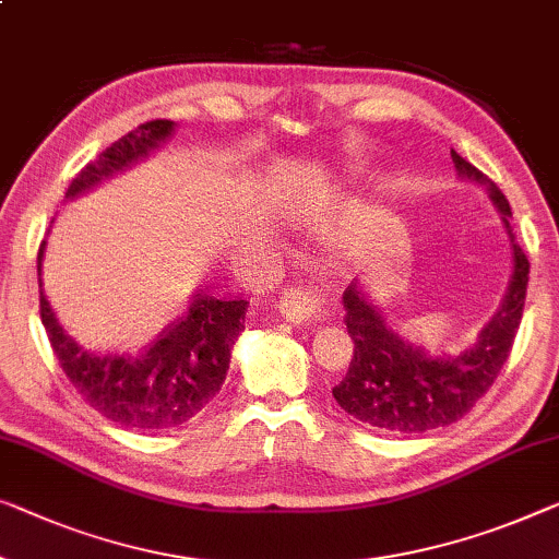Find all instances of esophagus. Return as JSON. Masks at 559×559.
<instances>
[{"label": "esophagus", "mask_w": 559, "mask_h": 559, "mask_svg": "<svg viewBox=\"0 0 559 559\" xmlns=\"http://www.w3.org/2000/svg\"><path fill=\"white\" fill-rule=\"evenodd\" d=\"M278 308H281V313L294 323L316 321L321 313V298H319V294H313L311 288L290 286L281 294Z\"/></svg>", "instance_id": "obj_1"}]
</instances>
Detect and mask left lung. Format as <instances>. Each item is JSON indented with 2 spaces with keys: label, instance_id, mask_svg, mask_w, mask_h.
Instances as JSON below:
<instances>
[{
  "label": "left lung",
  "instance_id": "8db88e82",
  "mask_svg": "<svg viewBox=\"0 0 559 559\" xmlns=\"http://www.w3.org/2000/svg\"><path fill=\"white\" fill-rule=\"evenodd\" d=\"M452 160L462 178L487 186L489 198L504 215V226L510 230L512 207L502 190L454 150ZM512 251L514 273L502 308L479 333L477 344L460 356H431L406 344L386 326L381 313L361 294V286H356V281L348 283L344 308L348 336L354 338V356L344 381L333 386V399L341 409L373 429L394 435H421L460 421L495 384L518 336L530 261L514 238Z\"/></svg>",
  "mask_w": 559,
  "mask_h": 559
}]
</instances>
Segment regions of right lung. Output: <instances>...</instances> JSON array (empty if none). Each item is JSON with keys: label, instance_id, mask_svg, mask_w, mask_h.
Segmentation results:
<instances>
[{"label": "right lung", "instance_id": "obj_1", "mask_svg": "<svg viewBox=\"0 0 559 559\" xmlns=\"http://www.w3.org/2000/svg\"><path fill=\"white\" fill-rule=\"evenodd\" d=\"M170 132V120L138 124L74 175L64 198L85 193L110 175L130 168ZM41 251L45 240L37 253V273ZM246 308L243 296L198 290L186 316L173 321L143 352L99 354L67 336L39 290V316L49 346L74 391L105 419L138 431L186 424L218 394L230 366V348L243 331Z\"/></svg>", "mask_w": 559, "mask_h": 559}]
</instances>
